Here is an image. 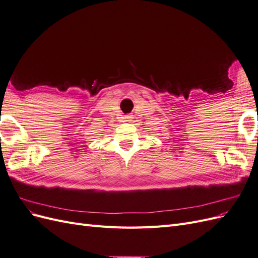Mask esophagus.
<instances>
[{
    "mask_svg": "<svg viewBox=\"0 0 258 258\" xmlns=\"http://www.w3.org/2000/svg\"><path fill=\"white\" fill-rule=\"evenodd\" d=\"M123 120H124V121H130V120H131V116H129V115L124 116V117H123Z\"/></svg>",
    "mask_w": 258,
    "mask_h": 258,
    "instance_id": "esophagus-1",
    "label": "esophagus"
}]
</instances>
